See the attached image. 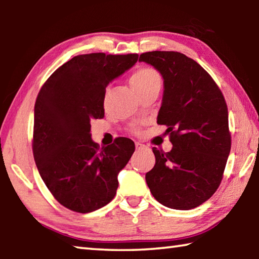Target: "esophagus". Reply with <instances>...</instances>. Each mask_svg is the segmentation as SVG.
Instances as JSON below:
<instances>
[{
    "mask_svg": "<svg viewBox=\"0 0 259 259\" xmlns=\"http://www.w3.org/2000/svg\"><path fill=\"white\" fill-rule=\"evenodd\" d=\"M144 147H145V145H143V144L136 142V148H137V150H142V148H144Z\"/></svg>",
    "mask_w": 259,
    "mask_h": 259,
    "instance_id": "obj_1",
    "label": "esophagus"
}]
</instances>
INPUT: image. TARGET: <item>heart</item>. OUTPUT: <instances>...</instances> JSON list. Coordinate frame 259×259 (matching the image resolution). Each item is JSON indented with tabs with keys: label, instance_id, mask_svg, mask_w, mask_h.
I'll use <instances>...</instances> for the list:
<instances>
[{
	"label": "heart",
	"instance_id": "b5f03b06",
	"mask_svg": "<svg viewBox=\"0 0 259 259\" xmlns=\"http://www.w3.org/2000/svg\"><path fill=\"white\" fill-rule=\"evenodd\" d=\"M155 82H161L160 75L155 69L150 67H143L138 69L131 77V84H133L135 90L143 89V88L151 85Z\"/></svg>",
	"mask_w": 259,
	"mask_h": 259
}]
</instances>
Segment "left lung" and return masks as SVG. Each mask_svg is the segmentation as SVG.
I'll use <instances>...</instances> for the list:
<instances>
[{"mask_svg":"<svg viewBox=\"0 0 259 259\" xmlns=\"http://www.w3.org/2000/svg\"><path fill=\"white\" fill-rule=\"evenodd\" d=\"M139 60L163 77L157 123L168 126L172 144L168 153L153 147L155 165L145 176L147 186L165 207H199L221 185L231 151L224 96L208 72L181 52H145Z\"/></svg>","mask_w":259,"mask_h":259,"instance_id":"obj_1","label":"left lung"}]
</instances>
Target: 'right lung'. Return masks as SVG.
I'll return each mask as SVG.
<instances>
[{
  "instance_id": "obj_1",
  "label": "right lung",
  "mask_w": 259,
  "mask_h": 259,
  "mask_svg": "<svg viewBox=\"0 0 259 259\" xmlns=\"http://www.w3.org/2000/svg\"><path fill=\"white\" fill-rule=\"evenodd\" d=\"M137 60V54L75 56L51 74L37 95L35 163L54 198L72 211H95L116 194L117 175L134 154L135 143L120 137L99 148L91 139L90 122L104 117L108 83Z\"/></svg>"
}]
</instances>
